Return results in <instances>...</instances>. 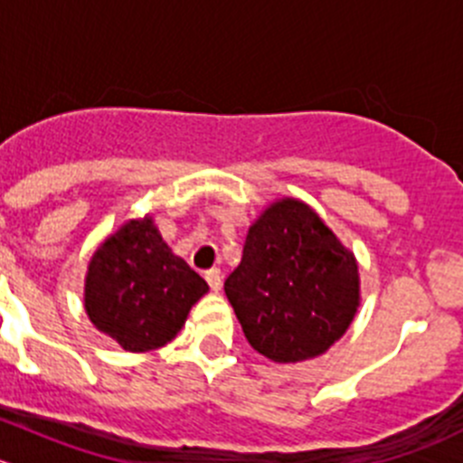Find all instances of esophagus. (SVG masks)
<instances>
[{"instance_id":"34e87169","label":"esophagus","mask_w":463,"mask_h":463,"mask_svg":"<svg viewBox=\"0 0 463 463\" xmlns=\"http://www.w3.org/2000/svg\"><path fill=\"white\" fill-rule=\"evenodd\" d=\"M205 280L207 285H210V290L217 292L219 288H222V271H219L217 267H212V269L205 271Z\"/></svg>"}]
</instances>
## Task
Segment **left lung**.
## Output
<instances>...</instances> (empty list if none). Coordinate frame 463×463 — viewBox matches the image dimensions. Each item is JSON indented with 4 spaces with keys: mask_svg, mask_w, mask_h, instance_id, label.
Listing matches in <instances>:
<instances>
[{
    "mask_svg": "<svg viewBox=\"0 0 463 463\" xmlns=\"http://www.w3.org/2000/svg\"><path fill=\"white\" fill-rule=\"evenodd\" d=\"M246 340L276 363L324 354L358 308V265L306 203L285 198L249 228L223 283Z\"/></svg>",
    "mask_w": 463,
    "mask_h": 463,
    "instance_id": "obj_1",
    "label": "left lung"
}]
</instances>
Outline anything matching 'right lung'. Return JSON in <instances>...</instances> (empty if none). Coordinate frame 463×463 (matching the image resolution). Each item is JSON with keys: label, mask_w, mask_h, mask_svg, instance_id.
Here are the masks:
<instances>
[{"label": "right lung", "mask_w": 463, "mask_h": 463, "mask_svg": "<svg viewBox=\"0 0 463 463\" xmlns=\"http://www.w3.org/2000/svg\"><path fill=\"white\" fill-rule=\"evenodd\" d=\"M207 283L162 240L153 219L128 222L95 251L86 274L90 322L128 352L175 338Z\"/></svg>", "instance_id": "1"}]
</instances>
